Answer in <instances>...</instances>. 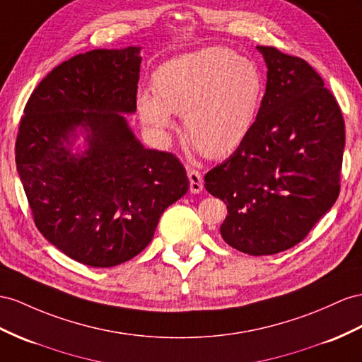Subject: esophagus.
<instances>
[{
	"label": "esophagus",
	"mask_w": 362,
	"mask_h": 362,
	"mask_svg": "<svg viewBox=\"0 0 362 362\" xmlns=\"http://www.w3.org/2000/svg\"><path fill=\"white\" fill-rule=\"evenodd\" d=\"M188 179H189V189L191 192L197 194L203 189V177L199 170L188 168Z\"/></svg>",
	"instance_id": "obj_1"
}]
</instances>
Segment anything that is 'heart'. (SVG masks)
<instances>
[{
	"label": "heart",
	"mask_w": 362,
	"mask_h": 362,
	"mask_svg": "<svg viewBox=\"0 0 362 362\" xmlns=\"http://www.w3.org/2000/svg\"><path fill=\"white\" fill-rule=\"evenodd\" d=\"M156 96L142 93L139 111L157 133L173 128V113L200 153L221 157L242 144L254 128L264 81L252 61L226 47H208L174 58L156 71Z\"/></svg>",
	"instance_id": "b5f03b06"
}]
</instances>
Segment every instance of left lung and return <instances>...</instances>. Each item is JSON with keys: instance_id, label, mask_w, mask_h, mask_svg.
Instances as JSON below:
<instances>
[{"instance_id": "left-lung-1", "label": "left lung", "mask_w": 362, "mask_h": 362, "mask_svg": "<svg viewBox=\"0 0 362 362\" xmlns=\"http://www.w3.org/2000/svg\"><path fill=\"white\" fill-rule=\"evenodd\" d=\"M266 93L251 133L205 175L225 202V242L249 255L287 251L308 237L339 196L346 125L332 91L308 61L258 45Z\"/></svg>"}]
</instances>
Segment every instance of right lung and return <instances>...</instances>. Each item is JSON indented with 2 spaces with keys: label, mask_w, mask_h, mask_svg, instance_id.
<instances>
[{
  "label": "right lung",
  "mask_w": 362,
  "mask_h": 362,
  "mask_svg": "<svg viewBox=\"0 0 362 362\" xmlns=\"http://www.w3.org/2000/svg\"><path fill=\"white\" fill-rule=\"evenodd\" d=\"M139 47L79 53L42 78L15 144L20 179L40 233L73 260L111 267L151 242L162 212L189 180L173 153L144 148L120 113L136 111ZM89 150L62 145L76 126Z\"/></svg>",
  "instance_id": "1"
}]
</instances>
